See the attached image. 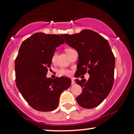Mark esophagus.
I'll list each match as a JSON object with an SVG mask.
<instances>
[{"instance_id":"obj_1","label":"esophagus","mask_w":134,"mask_h":134,"mask_svg":"<svg viewBox=\"0 0 134 134\" xmlns=\"http://www.w3.org/2000/svg\"><path fill=\"white\" fill-rule=\"evenodd\" d=\"M75 83H76V82H75L74 79H71V85H74Z\"/></svg>"}]
</instances>
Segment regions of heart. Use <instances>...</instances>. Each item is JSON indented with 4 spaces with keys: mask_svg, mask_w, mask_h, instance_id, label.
Listing matches in <instances>:
<instances>
[{
    "mask_svg": "<svg viewBox=\"0 0 134 134\" xmlns=\"http://www.w3.org/2000/svg\"><path fill=\"white\" fill-rule=\"evenodd\" d=\"M71 49H71V48L66 49V52H68L69 51H70ZM56 57H57V52H54V53H53L52 57H51V61H52V62H55V58H56ZM58 74L60 76H69L71 74V71L70 70H69V69L62 68L58 71Z\"/></svg>",
    "mask_w": 134,
    "mask_h": 134,
    "instance_id": "1",
    "label": "heart"
}]
</instances>
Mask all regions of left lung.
Returning a JSON list of instances; mask_svg holds the SVG:
<instances>
[{"label": "left lung", "mask_w": 134, "mask_h": 134, "mask_svg": "<svg viewBox=\"0 0 134 134\" xmlns=\"http://www.w3.org/2000/svg\"><path fill=\"white\" fill-rule=\"evenodd\" d=\"M79 54L76 77L88 72V80L76 79L82 93L76 98L82 107L98 106L110 92L114 82L115 57L107 40L94 31L85 29L79 34L62 35Z\"/></svg>", "instance_id": "8db88e82"}]
</instances>
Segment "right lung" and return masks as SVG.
I'll list each match as a JSON object with an SVG mask.
<instances>
[{
    "label": "right lung",
    "instance_id": "obj_1",
    "mask_svg": "<svg viewBox=\"0 0 134 134\" xmlns=\"http://www.w3.org/2000/svg\"><path fill=\"white\" fill-rule=\"evenodd\" d=\"M65 43L62 35L36 33L24 40L15 59L16 85L33 109L50 111L58 106L61 93L70 86L69 78H47L51 57Z\"/></svg>",
    "mask_w": 134,
    "mask_h": 134
}]
</instances>
